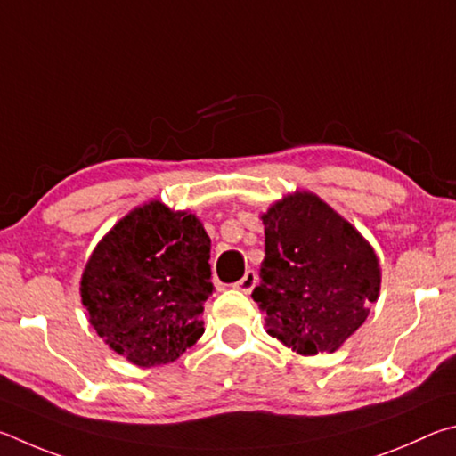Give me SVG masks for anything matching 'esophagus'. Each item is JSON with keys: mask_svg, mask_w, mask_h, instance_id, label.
<instances>
[{"mask_svg": "<svg viewBox=\"0 0 456 456\" xmlns=\"http://www.w3.org/2000/svg\"><path fill=\"white\" fill-rule=\"evenodd\" d=\"M256 281H258L256 273H254V270H246V274L242 276V281H238L234 284V289L244 292V294H250L254 286H256Z\"/></svg>", "mask_w": 456, "mask_h": 456, "instance_id": "obj_1", "label": "esophagus"}]
</instances>
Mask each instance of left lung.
<instances>
[{
    "mask_svg": "<svg viewBox=\"0 0 456 456\" xmlns=\"http://www.w3.org/2000/svg\"><path fill=\"white\" fill-rule=\"evenodd\" d=\"M266 256L252 298L270 337L297 354L337 353L379 300L382 270L370 242L308 190L270 204Z\"/></svg>",
    "mask_w": 456,
    "mask_h": 456,
    "instance_id": "1",
    "label": "left lung"
}]
</instances>
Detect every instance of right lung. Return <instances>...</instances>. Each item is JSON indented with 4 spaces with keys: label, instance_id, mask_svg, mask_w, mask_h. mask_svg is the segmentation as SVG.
Segmentation results:
<instances>
[{
    "label": "right lung",
    "instance_id": "1",
    "mask_svg": "<svg viewBox=\"0 0 456 456\" xmlns=\"http://www.w3.org/2000/svg\"><path fill=\"white\" fill-rule=\"evenodd\" d=\"M210 236L190 210L135 206L95 244L79 281L87 321L110 350L148 369L174 362L204 334Z\"/></svg>",
    "mask_w": 456,
    "mask_h": 456
}]
</instances>
